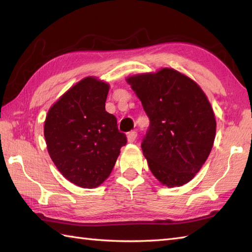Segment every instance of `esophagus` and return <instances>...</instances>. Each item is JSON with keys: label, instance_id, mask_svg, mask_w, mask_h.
Wrapping results in <instances>:
<instances>
[{"label": "esophagus", "instance_id": "esophagus-1", "mask_svg": "<svg viewBox=\"0 0 252 252\" xmlns=\"http://www.w3.org/2000/svg\"><path fill=\"white\" fill-rule=\"evenodd\" d=\"M127 142L129 143H133L136 140V136H137V132L136 131H131L127 133Z\"/></svg>", "mask_w": 252, "mask_h": 252}]
</instances>
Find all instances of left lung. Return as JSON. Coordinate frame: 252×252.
I'll use <instances>...</instances> for the list:
<instances>
[{"label": "left lung", "mask_w": 252, "mask_h": 252, "mask_svg": "<svg viewBox=\"0 0 252 252\" xmlns=\"http://www.w3.org/2000/svg\"><path fill=\"white\" fill-rule=\"evenodd\" d=\"M126 81L151 121L141 146L152 173L168 187L189 183L206 162L216 137L215 112L206 94L171 68Z\"/></svg>", "instance_id": "8db88e82"}]
</instances>
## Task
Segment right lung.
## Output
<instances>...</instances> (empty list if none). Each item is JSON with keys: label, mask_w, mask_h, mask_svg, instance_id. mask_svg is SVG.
Returning <instances> with one entry per match:
<instances>
[{"label": "right lung", "mask_w": 252, "mask_h": 252, "mask_svg": "<svg viewBox=\"0 0 252 252\" xmlns=\"http://www.w3.org/2000/svg\"><path fill=\"white\" fill-rule=\"evenodd\" d=\"M109 85L88 77L53 105L44 122L47 152L71 183L95 189L111 173L126 144L117 119L105 110Z\"/></svg>", "instance_id": "add662e5"}]
</instances>
